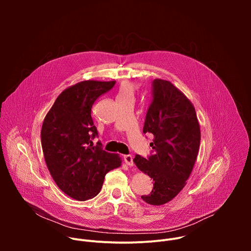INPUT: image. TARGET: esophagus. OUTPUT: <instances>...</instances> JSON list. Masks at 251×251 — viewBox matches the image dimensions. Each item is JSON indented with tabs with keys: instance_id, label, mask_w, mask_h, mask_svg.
I'll use <instances>...</instances> for the list:
<instances>
[{
	"instance_id": "esophagus-1",
	"label": "esophagus",
	"mask_w": 251,
	"mask_h": 251,
	"mask_svg": "<svg viewBox=\"0 0 251 251\" xmlns=\"http://www.w3.org/2000/svg\"><path fill=\"white\" fill-rule=\"evenodd\" d=\"M124 161H125V163H126L129 167H133V166H134L133 157H132L131 155H125V156H124Z\"/></svg>"
}]
</instances>
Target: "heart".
<instances>
[{
  "instance_id": "b5f03b06",
  "label": "heart",
  "mask_w": 251,
  "mask_h": 251,
  "mask_svg": "<svg viewBox=\"0 0 251 251\" xmlns=\"http://www.w3.org/2000/svg\"><path fill=\"white\" fill-rule=\"evenodd\" d=\"M135 90V85L130 81H123L120 85L118 97H126V96H133Z\"/></svg>"
}]
</instances>
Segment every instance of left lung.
<instances>
[{
	"instance_id": "1",
	"label": "left lung",
	"mask_w": 251,
	"mask_h": 251,
	"mask_svg": "<svg viewBox=\"0 0 251 251\" xmlns=\"http://www.w3.org/2000/svg\"><path fill=\"white\" fill-rule=\"evenodd\" d=\"M143 133L154 135L153 155H136L134 163L153 178L154 187L141 198L149 204H165L184 189L199 154L201 130L193 103L170 81L154 79Z\"/></svg>"
}]
</instances>
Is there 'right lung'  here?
Here are the masks:
<instances>
[{
	"label": "right lung",
	"instance_id": "right-lung-1",
	"mask_svg": "<svg viewBox=\"0 0 251 251\" xmlns=\"http://www.w3.org/2000/svg\"><path fill=\"white\" fill-rule=\"evenodd\" d=\"M116 81L84 80L64 89L45 117L41 139L48 169L57 187L68 197L86 201L97 196L104 176L119 168L118 154L93 146L98 133L91 117L95 100Z\"/></svg>",
	"mask_w": 251,
	"mask_h": 251
}]
</instances>
